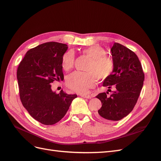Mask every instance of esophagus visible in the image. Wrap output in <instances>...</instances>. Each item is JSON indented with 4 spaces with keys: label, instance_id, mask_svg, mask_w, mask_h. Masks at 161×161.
I'll return each mask as SVG.
<instances>
[{
    "label": "esophagus",
    "instance_id": "1",
    "mask_svg": "<svg viewBox=\"0 0 161 161\" xmlns=\"http://www.w3.org/2000/svg\"><path fill=\"white\" fill-rule=\"evenodd\" d=\"M82 97H84V98H86V99H91V95H86V94H81L80 95Z\"/></svg>",
    "mask_w": 161,
    "mask_h": 161
}]
</instances>
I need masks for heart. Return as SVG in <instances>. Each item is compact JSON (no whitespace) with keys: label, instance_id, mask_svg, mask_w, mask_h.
Segmentation results:
<instances>
[{"label":"heart","instance_id":"obj_1","mask_svg":"<svg viewBox=\"0 0 161 161\" xmlns=\"http://www.w3.org/2000/svg\"><path fill=\"white\" fill-rule=\"evenodd\" d=\"M83 55L90 58L86 66V72H75L68 76L66 84L72 90L84 93L93 87L97 77L100 80H105L112 74L114 64L111 58L107 56L103 47L92 46L82 50ZM75 63V55L72 50L66 52L62 58V66L65 70L73 68Z\"/></svg>","mask_w":161,"mask_h":161}]
</instances>
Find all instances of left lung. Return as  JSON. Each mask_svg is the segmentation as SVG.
Wrapping results in <instances>:
<instances>
[{"instance_id":"8db88e82","label":"left lung","mask_w":161,"mask_h":161,"mask_svg":"<svg viewBox=\"0 0 161 161\" xmlns=\"http://www.w3.org/2000/svg\"><path fill=\"white\" fill-rule=\"evenodd\" d=\"M111 52L114 69L103 86L110 89L114 85L115 91L109 97L108 92L96 96L102 103L96 117L108 122L123 119L132 111L144 80L142 65L134 52L118 43H114Z\"/></svg>"}]
</instances>
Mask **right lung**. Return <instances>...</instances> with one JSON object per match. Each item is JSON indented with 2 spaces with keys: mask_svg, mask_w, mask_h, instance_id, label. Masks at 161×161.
Instances as JSON below:
<instances>
[{
  "mask_svg": "<svg viewBox=\"0 0 161 161\" xmlns=\"http://www.w3.org/2000/svg\"><path fill=\"white\" fill-rule=\"evenodd\" d=\"M66 44L50 42L27 51L19 64L17 78L21 103L30 115L44 125H53L64 118L76 95L51 89L54 80H63L62 58Z\"/></svg>",
  "mask_w": 161,
  "mask_h": 161,
  "instance_id": "obj_1",
  "label": "right lung"
}]
</instances>
